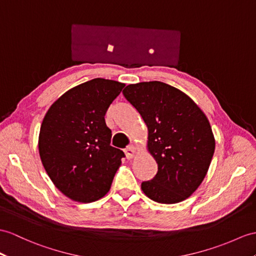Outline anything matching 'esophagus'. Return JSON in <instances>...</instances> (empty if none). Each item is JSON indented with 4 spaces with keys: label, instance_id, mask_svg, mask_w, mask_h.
<instances>
[{
    "label": "esophagus",
    "instance_id": "esophagus-1",
    "mask_svg": "<svg viewBox=\"0 0 256 256\" xmlns=\"http://www.w3.org/2000/svg\"><path fill=\"white\" fill-rule=\"evenodd\" d=\"M124 154H126V158L128 160H132L134 156V154H136V148L134 146H127L126 148H124Z\"/></svg>",
    "mask_w": 256,
    "mask_h": 256
}]
</instances>
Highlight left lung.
Masks as SVG:
<instances>
[{
    "label": "left lung",
    "mask_w": 256,
    "mask_h": 256,
    "mask_svg": "<svg viewBox=\"0 0 256 256\" xmlns=\"http://www.w3.org/2000/svg\"><path fill=\"white\" fill-rule=\"evenodd\" d=\"M122 94L148 126V148L158 163L142 191L158 203L186 200L203 182L215 151L208 117L186 93L160 81L129 84Z\"/></svg>",
    "instance_id": "1"
}]
</instances>
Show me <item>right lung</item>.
I'll use <instances>...</instances> for the list:
<instances>
[{"label": "right lung", "instance_id": "obj_1", "mask_svg": "<svg viewBox=\"0 0 256 256\" xmlns=\"http://www.w3.org/2000/svg\"><path fill=\"white\" fill-rule=\"evenodd\" d=\"M124 84L96 78L68 90L43 118L39 153L48 177L72 201L90 203L108 192L124 154L112 146L104 116Z\"/></svg>", "mask_w": 256, "mask_h": 256}]
</instances>
